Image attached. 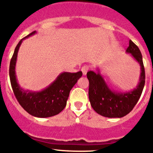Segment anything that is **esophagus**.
<instances>
[{"instance_id": "1", "label": "esophagus", "mask_w": 153, "mask_h": 153, "mask_svg": "<svg viewBox=\"0 0 153 153\" xmlns=\"http://www.w3.org/2000/svg\"><path fill=\"white\" fill-rule=\"evenodd\" d=\"M89 69H90L89 66H83V67L81 68V71H82V73H83V75H86V73L88 72Z\"/></svg>"}]
</instances>
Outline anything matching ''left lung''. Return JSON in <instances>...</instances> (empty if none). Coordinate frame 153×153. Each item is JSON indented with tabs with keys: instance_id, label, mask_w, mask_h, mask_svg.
I'll return each mask as SVG.
<instances>
[{
	"instance_id": "obj_1",
	"label": "left lung",
	"mask_w": 153,
	"mask_h": 153,
	"mask_svg": "<svg viewBox=\"0 0 153 153\" xmlns=\"http://www.w3.org/2000/svg\"><path fill=\"white\" fill-rule=\"evenodd\" d=\"M126 53H130L140 66V82L136 88L129 92H116L109 88L100 74L89 71L86 76L89 79V99L93 109L98 114L108 118H121L130 113L140 100L145 85V69L143 56L139 47L129 40Z\"/></svg>"
}]
</instances>
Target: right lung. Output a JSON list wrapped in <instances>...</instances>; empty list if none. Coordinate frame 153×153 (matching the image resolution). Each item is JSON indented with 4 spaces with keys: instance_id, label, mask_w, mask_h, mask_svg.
Returning a JSON list of instances; mask_svg holds the SVG:
<instances>
[{
    "instance_id": "1",
    "label": "right lung",
    "mask_w": 153,
    "mask_h": 153,
    "mask_svg": "<svg viewBox=\"0 0 153 153\" xmlns=\"http://www.w3.org/2000/svg\"><path fill=\"white\" fill-rule=\"evenodd\" d=\"M35 33L36 31H33L19 41L10 60L9 75L13 93L21 106L33 117L47 118L59 114L64 109L70 90L83 74L81 71L62 73L47 88L39 92L21 88L17 83L15 73L17 53L23 40Z\"/></svg>"
}]
</instances>
